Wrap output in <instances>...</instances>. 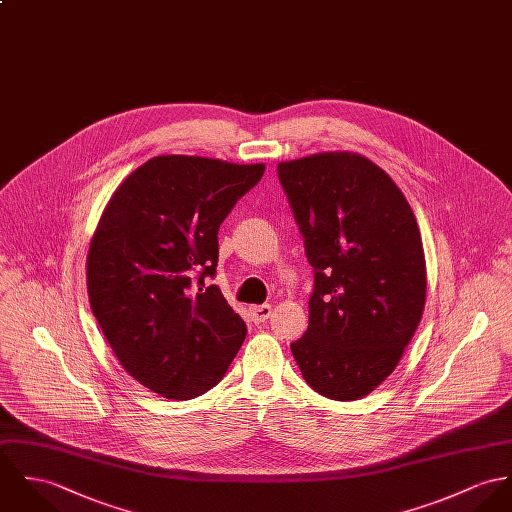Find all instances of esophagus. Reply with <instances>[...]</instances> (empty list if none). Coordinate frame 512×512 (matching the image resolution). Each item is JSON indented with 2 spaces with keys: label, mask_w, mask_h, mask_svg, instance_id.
I'll return each instance as SVG.
<instances>
[{
  "label": "esophagus",
  "mask_w": 512,
  "mask_h": 512,
  "mask_svg": "<svg viewBox=\"0 0 512 512\" xmlns=\"http://www.w3.org/2000/svg\"><path fill=\"white\" fill-rule=\"evenodd\" d=\"M270 315H272V305H254V307H250V317L256 325L266 323L270 319Z\"/></svg>",
  "instance_id": "34e87169"
}]
</instances>
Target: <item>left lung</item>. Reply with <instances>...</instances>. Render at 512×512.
I'll return each mask as SVG.
<instances>
[{
    "instance_id": "obj_1",
    "label": "left lung",
    "mask_w": 512,
    "mask_h": 512,
    "mask_svg": "<svg viewBox=\"0 0 512 512\" xmlns=\"http://www.w3.org/2000/svg\"><path fill=\"white\" fill-rule=\"evenodd\" d=\"M278 176L315 270L309 328L291 344L293 358L317 393L362 399L397 368L424 311L415 213L362 154L279 162Z\"/></svg>"
}]
</instances>
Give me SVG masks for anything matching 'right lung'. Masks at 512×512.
Masks as SVG:
<instances>
[{
    "mask_svg": "<svg viewBox=\"0 0 512 512\" xmlns=\"http://www.w3.org/2000/svg\"><path fill=\"white\" fill-rule=\"evenodd\" d=\"M264 164L166 154L111 195L88 252L93 317L140 385L187 401L215 387L246 338L217 285L219 227Z\"/></svg>",
    "mask_w": 512,
    "mask_h": 512,
    "instance_id": "1",
    "label": "right lung"
}]
</instances>
